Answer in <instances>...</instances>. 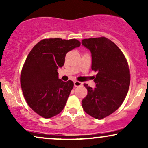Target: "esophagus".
<instances>
[{
    "instance_id": "obj_1",
    "label": "esophagus",
    "mask_w": 148,
    "mask_h": 148,
    "mask_svg": "<svg viewBox=\"0 0 148 148\" xmlns=\"http://www.w3.org/2000/svg\"><path fill=\"white\" fill-rule=\"evenodd\" d=\"M74 86H75V87H79V86H82L83 83L80 82V81H75L74 82Z\"/></svg>"
}]
</instances>
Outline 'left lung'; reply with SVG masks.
<instances>
[{"label": "left lung", "instance_id": "8db88e82", "mask_svg": "<svg viewBox=\"0 0 148 148\" xmlns=\"http://www.w3.org/2000/svg\"><path fill=\"white\" fill-rule=\"evenodd\" d=\"M82 45L92 53V69L97 73L96 88H87L82 100L84 111L96 119H103L115 112L126 97L130 85L128 62L114 42L105 37L84 39Z\"/></svg>", "mask_w": 148, "mask_h": 148}]
</instances>
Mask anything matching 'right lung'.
Here are the masks:
<instances>
[{
    "label": "right lung",
    "mask_w": 148,
    "mask_h": 148,
    "mask_svg": "<svg viewBox=\"0 0 148 148\" xmlns=\"http://www.w3.org/2000/svg\"><path fill=\"white\" fill-rule=\"evenodd\" d=\"M76 39H44L31 49L22 67L21 86L28 105L39 115L50 118L63 110L74 83L58 79L67 52L79 47Z\"/></svg>",
    "instance_id": "1"
}]
</instances>
